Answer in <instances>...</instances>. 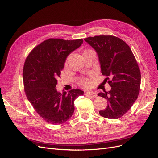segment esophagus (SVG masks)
I'll list each match as a JSON object with an SVG mask.
<instances>
[{
	"label": "esophagus",
	"instance_id": "esophagus-1",
	"mask_svg": "<svg viewBox=\"0 0 158 158\" xmlns=\"http://www.w3.org/2000/svg\"><path fill=\"white\" fill-rule=\"evenodd\" d=\"M87 96H89V97H91V98H97V94H96L95 92H94L92 91H89V92H87L86 94H85Z\"/></svg>",
	"mask_w": 158,
	"mask_h": 158
}]
</instances>
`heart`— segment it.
Segmentation results:
<instances>
[{"label": "heart", "instance_id": "obj_1", "mask_svg": "<svg viewBox=\"0 0 158 158\" xmlns=\"http://www.w3.org/2000/svg\"><path fill=\"white\" fill-rule=\"evenodd\" d=\"M70 56L67 57V59L66 60V64L68 63V60H69V59H70ZM77 82H78V84L79 85H81V86H83V87H85V88H88L91 85V81L89 80L88 78H86V77L80 78L77 81Z\"/></svg>", "mask_w": 158, "mask_h": 158}]
</instances>
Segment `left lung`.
Masks as SVG:
<instances>
[{"instance_id":"1","label":"left lung","mask_w":158,"mask_h":158,"mask_svg":"<svg viewBox=\"0 0 158 158\" xmlns=\"http://www.w3.org/2000/svg\"><path fill=\"white\" fill-rule=\"evenodd\" d=\"M96 51L101 73L111 86L109 92H100L107 100V107L99 111L105 118L115 119L125 114L138 97L141 72L129 46L112 35H99L85 39Z\"/></svg>"}]
</instances>
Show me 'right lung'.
I'll return each mask as SVG.
<instances>
[{
  "label": "right lung",
  "mask_w": 158,
  "mask_h": 158,
  "mask_svg": "<svg viewBox=\"0 0 158 158\" xmlns=\"http://www.w3.org/2000/svg\"><path fill=\"white\" fill-rule=\"evenodd\" d=\"M83 43V39H47L34 48L25 60L23 76L26 97L36 112L51 124L69 119L75 99L84 94L79 89L60 93L56 88L66 57Z\"/></svg>",
  "instance_id": "right-lung-1"
}]
</instances>
